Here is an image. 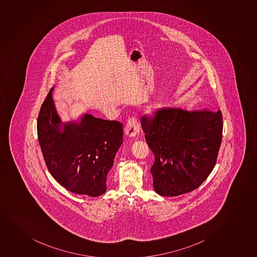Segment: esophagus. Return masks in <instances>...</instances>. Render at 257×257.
Returning a JSON list of instances; mask_svg holds the SVG:
<instances>
[{
	"label": "esophagus",
	"instance_id": "34e87169",
	"mask_svg": "<svg viewBox=\"0 0 257 257\" xmlns=\"http://www.w3.org/2000/svg\"><path fill=\"white\" fill-rule=\"evenodd\" d=\"M140 132V124L136 119L130 118L127 121V124L125 125L124 133L125 135L128 137H135L138 135Z\"/></svg>",
	"mask_w": 257,
	"mask_h": 257
}]
</instances>
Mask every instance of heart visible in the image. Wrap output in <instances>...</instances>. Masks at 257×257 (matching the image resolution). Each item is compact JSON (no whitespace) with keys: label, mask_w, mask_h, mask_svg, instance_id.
I'll list each match as a JSON object with an SVG mask.
<instances>
[{"label":"heart","mask_w":257,"mask_h":257,"mask_svg":"<svg viewBox=\"0 0 257 257\" xmlns=\"http://www.w3.org/2000/svg\"><path fill=\"white\" fill-rule=\"evenodd\" d=\"M161 107H162V106H161L159 104L155 103V104H152V105H150L149 111H150V112L152 114H156L157 112H158Z\"/></svg>","instance_id":"b5f03b06"}]
</instances>
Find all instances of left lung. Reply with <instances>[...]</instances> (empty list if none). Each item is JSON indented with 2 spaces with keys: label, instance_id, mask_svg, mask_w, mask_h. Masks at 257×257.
Listing matches in <instances>:
<instances>
[{
  "label": "left lung",
  "instance_id": "8db88e82",
  "mask_svg": "<svg viewBox=\"0 0 257 257\" xmlns=\"http://www.w3.org/2000/svg\"><path fill=\"white\" fill-rule=\"evenodd\" d=\"M146 143L155 156L151 173L155 191L177 196L197 189L216 164L222 142L220 110H159L153 119L141 118Z\"/></svg>",
  "mask_w": 257,
  "mask_h": 257
}]
</instances>
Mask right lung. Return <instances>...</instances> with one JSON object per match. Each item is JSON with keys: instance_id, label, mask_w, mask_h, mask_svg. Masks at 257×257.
<instances>
[{"instance_id": "1", "label": "right lung", "mask_w": 257, "mask_h": 257, "mask_svg": "<svg viewBox=\"0 0 257 257\" xmlns=\"http://www.w3.org/2000/svg\"><path fill=\"white\" fill-rule=\"evenodd\" d=\"M52 88L41 105L39 143L49 172L69 191L95 197L106 190V177L122 144V124L82 113L64 121Z\"/></svg>"}]
</instances>
